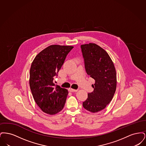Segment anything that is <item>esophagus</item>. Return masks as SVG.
I'll list each match as a JSON object with an SVG mask.
<instances>
[{
    "label": "esophagus",
    "mask_w": 146,
    "mask_h": 146,
    "mask_svg": "<svg viewBox=\"0 0 146 146\" xmlns=\"http://www.w3.org/2000/svg\"><path fill=\"white\" fill-rule=\"evenodd\" d=\"M69 91H70V92H76L78 90H76V89H72V88H70L69 89Z\"/></svg>",
    "instance_id": "34e87169"
}]
</instances>
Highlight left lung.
<instances>
[{"label": "left lung", "mask_w": 146, "mask_h": 146, "mask_svg": "<svg viewBox=\"0 0 146 146\" xmlns=\"http://www.w3.org/2000/svg\"><path fill=\"white\" fill-rule=\"evenodd\" d=\"M87 74L95 80L94 91L83 102L84 108L92 113L104 109L111 101L117 88L116 70L110 56L95 43L81 45Z\"/></svg>", "instance_id": "obj_1"}]
</instances>
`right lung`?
I'll return each instance as SVG.
<instances>
[{
  "label": "right lung",
  "instance_id": "add662e5",
  "mask_svg": "<svg viewBox=\"0 0 146 146\" xmlns=\"http://www.w3.org/2000/svg\"><path fill=\"white\" fill-rule=\"evenodd\" d=\"M72 46L52 45L40 51L32 63L29 86L35 103L42 111L50 115L61 111L66 103L68 90L55 85L57 76Z\"/></svg>",
  "mask_w": 146,
  "mask_h": 146
}]
</instances>
